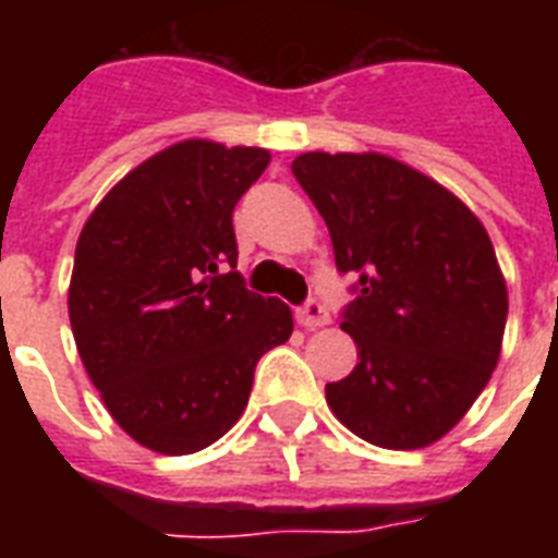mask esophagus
<instances>
[{
  "label": "esophagus",
  "mask_w": 558,
  "mask_h": 558,
  "mask_svg": "<svg viewBox=\"0 0 558 558\" xmlns=\"http://www.w3.org/2000/svg\"><path fill=\"white\" fill-rule=\"evenodd\" d=\"M298 324L306 327V330H318L324 324H330V313H327V306H324L318 298H310V301L298 310Z\"/></svg>",
  "instance_id": "1"
}]
</instances>
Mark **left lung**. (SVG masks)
<instances>
[{"instance_id":"obj_1","label":"left lung","mask_w":558,"mask_h":558,"mask_svg":"<svg viewBox=\"0 0 558 558\" xmlns=\"http://www.w3.org/2000/svg\"><path fill=\"white\" fill-rule=\"evenodd\" d=\"M353 275L341 330L359 365L327 385L332 414L381 449L440 440L501 356L507 283L486 228L434 179L379 153L292 161Z\"/></svg>"}]
</instances>
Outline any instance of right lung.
I'll list each match as a JSON object with an SVG mask.
<instances>
[{"mask_svg":"<svg viewBox=\"0 0 558 558\" xmlns=\"http://www.w3.org/2000/svg\"><path fill=\"white\" fill-rule=\"evenodd\" d=\"M269 153L182 142L126 173L74 252L69 318L104 405L133 440L193 454L240 420L263 353L292 336L283 301L245 289L234 205Z\"/></svg>","mask_w":558,"mask_h":558,"instance_id":"obj_1","label":"right lung"}]
</instances>
